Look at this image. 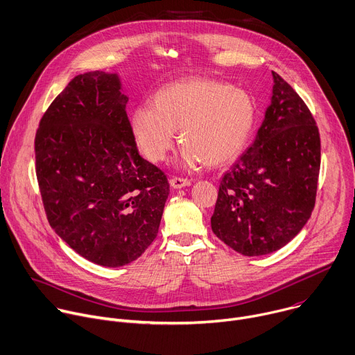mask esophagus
<instances>
[{"instance_id":"esophagus-1","label":"esophagus","mask_w":355,"mask_h":355,"mask_svg":"<svg viewBox=\"0 0 355 355\" xmlns=\"http://www.w3.org/2000/svg\"><path fill=\"white\" fill-rule=\"evenodd\" d=\"M170 184H171V187H173L174 189H181V188L189 187V185H191V181H189V180H187V178H180V177H174V178H171Z\"/></svg>"}]
</instances>
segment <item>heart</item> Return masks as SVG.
I'll return each instance as SVG.
<instances>
[{
	"label": "heart",
	"mask_w": 355,
	"mask_h": 355,
	"mask_svg": "<svg viewBox=\"0 0 355 355\" xmlns=\"http://www.w3.org/2000/svg\"><path fill=\"white\" fill-rule=\"evenodd\" d=\"M257 120L254 98L244 90L211 79H187L160 89L153 105L139 104L131 116L138 148L152 162L167 157L177 139L184 142L177 164L195 170L221 166L244 149Z\"/></svg>",
	"instance_id": "obj_1"
}]
</instances>
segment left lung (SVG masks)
Instances as JSON below:
<instances>
[{
    "label": "left lung",
    "instance_id": "obj_1",
    "mask_svg": "<svg viewBox=\"0 0 355 355\" xmlns=\"http://www.w3.org/2000/svg\"><path fill=\"white\" fill-rule=\"evenodd\" d=\"M254 144L223 175L211 230L245 257L272 254L304 228L315 206L320 139L302 98L276 72Z\"/></svg>",
    "mask_w": 355,
    "mask_h": 355
}]
</instances>
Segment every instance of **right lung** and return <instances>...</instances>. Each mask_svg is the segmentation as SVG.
<instances>
[{"label": "right lung", "mask_w": 355, "mask_h": 355, "mask_svg": "<svg viewBox=\"0 0 355 355\" xmlns=\"http://www.w3.org/2000/svg\"><path fill=\"white\" fill-rule=\"evenodd\" d=\"M118 73L76 75L43 115L36 175L51 228L85 259L120 268L156 239L170 185L139 156Z\"/></svg>", "instance_id": "right-lung-1"}]
</instances>
